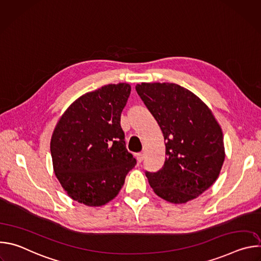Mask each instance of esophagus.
I'll return each instance as SVG.
<instances>
[{
  "mask_svg": "<svg viewBox=\"0 0 261 261\" xmlns=\"http://www.w3.org/2000/svg\"><path fill=\"white\" fill-rule=\"evenodd\" d=\"M136 159H137V161L140 163V162L143 160V153H137V154H136Z\"/></svg>",
  "mask_w": 261,
  "mask_h": 261,
  "instance_id": "esophagus-1",
  "label": "esophagus"
}]
</instances>
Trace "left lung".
<instances>
[{
	"label": "left lung",
	"instance_id": "1",
	"mask_svg": "<svg viewBox=\"0 0 261 261\" xmlns=\"http://www.w3.org/2000/svg\"><path fill=\"white\" fill-rule=\"evenodd\" d=\"M137 94L160 126L165 161L145 171L154 192L172 203H185L207 190L224 162L222 130L208 107L175 84L136 85Z\"/></svg>",
	"mask_w": 261,
	"mask_h": 261
}]
</instances>
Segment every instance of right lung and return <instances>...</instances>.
<instances>
[{"mask_svg":"<svg viewBox=\"0 0 261 261\" xmlns=\"http://www.w3.org/2000/svg\"><path fill=\"white\" fill-rule=\"evenodd\" d=\"M130 92L128 84H118L87 93L57 124L50 142L54 169L73 200L89 206L107 203L135 166L121 127Z\"/></svg>","mask_w":261,"mask_h":261,"instance_id":"obj_1","label":"right lung"}]
</instances>
